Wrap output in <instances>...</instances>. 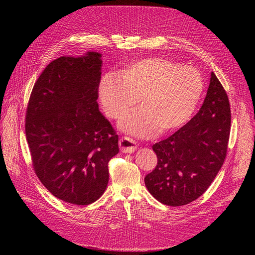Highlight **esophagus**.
Instances as JSON below:
<instances>
[{
  "instance_id": "obj_1",
  "label": "esophagus",
  "mask_w": 255,
  "mask_h": 255,
  "mask_svg": "<svg viewBox=\"0 0 255 255\" xmlns=\"http://www.w3.org/2000/svg\"><path fill=\"white\" fill-rule=\"evenodd\" d=\"M119 145H120L121 152H123V153H132V152H134L137 148L136 142L132 138L127 137V136H124L120 139Z\"/></svg>"
}]
</instances>
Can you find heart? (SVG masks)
Wrapping results in <instances>:
<instances>
[{
    "label": "heart",
    "instance_id": "heart-1",
    "mask_svg": "<svg viewBox=\"0 0 255 255\" xmlns=\"http://www.w3.org/2000/svg\"><path fill=\"white\" fill-rule=\"evenodd\" d=\"M203 92L198 70L158 57L132 62L120 74H105L98 87L101 105L112 119H120L138 98L141 106L126 114L119 126L142 138L155 136L159 130L166 133L181 128L191 118Z\"/></svg>",
    "mask_w": 255,
    "mask_h": 255
}]
</instances>
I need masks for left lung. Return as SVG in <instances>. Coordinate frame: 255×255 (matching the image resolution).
Returning a JSON list of instances; mask_svg holds the SVG:
<instances>
[{"label":"left lung","instance_id":"obj_1","mask_svg":"<svg viewBox=\"0 0 255 255\" xmlns=\"http://www.w3.org/2000/svg\"><path fill=\"white\" fill-rule=\"evenodd\" d=\"M231 121L229 97L212 72L207 96L197 115L152 146L158 161L145 176L144 184L158 202L179 207L205 193L226 157Z\"/></svg>","mask_w":255,"mask_h":255}]
</instances>
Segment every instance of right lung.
Wrapping results in <instances>:
<instances>
[{
	"instance_id": "1",
	"label": "right lung",
	"mask_w": 255,
	"mask_h": 255,
	"mask_svg": "<svg viewBox=\"0 0 255 255\" xmlns=\"http://www.w3.org/2000/svg\"><path fill=\"white\" fill-rule=\"evenodd\" d=\"M102 55L61 57L32 90L25 136L33 167L46 189L66 203L90 205L104 193L119 136L97 103Z\"/></svg>"
}]
</instances>
